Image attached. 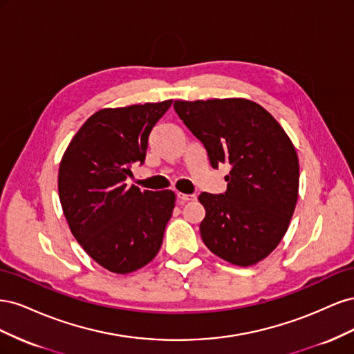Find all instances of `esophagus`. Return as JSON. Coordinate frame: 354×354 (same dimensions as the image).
<instances>
[{
  "instance_id": "1",
  "label": "esophagus",
  "mask_w": 354,
  "mask_h": 354,
  "mask_svg": "<svg viewBox=\"0 0 354 354\" xmlns=\"http://www.w3.org/2000/svg\"><path fill=\"white\" fill-rule=\"evenodd\" d=\"M177 199L180 203H186L189 201H195L196 199V195H186V194H177Z\"/></svg>"
}]
</instances>
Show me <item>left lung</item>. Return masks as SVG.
Instances as JSON below:
<instances>
[{
    "instance_id": "8db88e82",
    "label": "left lung",
    "mask_w": 354,
    "mask_h": 354,
    "mask_svg": "<svg viewBox=\"0 0 354 354\" xmlns=\"http://www.w3.org/2000/svg\"><path fill=\"white\" fill-rule=\"evenodd\" d=\"M174 109L205 146L211 167L230 165L224 194L199 195L203 243L234 266L264 260L282 241L298 199L299 165L291 138L252 100H176Z\"/></svg>"
}]
</instances>
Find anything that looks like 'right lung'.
Masks as SVG:
<instances>
[{"label": "right lung", "instance_id": "obj_1", "mask_svg": "<svg viewBox=\"0 0 354 354\" xmlns=\"http://www.w3.org/2000/svg\"><path fill=\"white\" fill-rule=\"evenodd\" d=\"M173 100L100 109L73 136L59 167V198L72 234L91 259L127 274L151 263L173 216V190L125 180L143 164L149 134Z\"/></svg>", "mask_w": 354, "mask_h": 354}]
</instances>
